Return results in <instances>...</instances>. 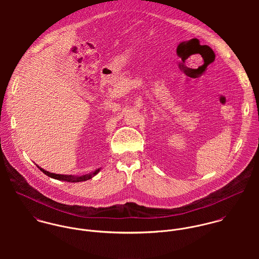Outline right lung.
<instances>
[{
	"mask_svg": "<svg viewBox=\"0 0 259 259\" xmlns=\"http://www.w3.org/2000/svg\"><path fill=\"white\" fill-rule=\"evenodd\" d=\"M45 175H47L48 177H50V178H53V179H55V180H59V181H67V182H72V183H78V182H85V181H88V180H90V179H92L93 177H95L99 171H100V168L99 169H97L95 172H93V174H90V175H85V176H82V177H73V176H68V175H66V176H64V175H56V174H52V172H49V171H47V170H45V169H42V168H40L39 166H37Z\"/></svg>",
	"mask_w": 259,
	"mask_h": 259,
	"instance_id": "1",
	"label": "right lung"
}]
</instances>
